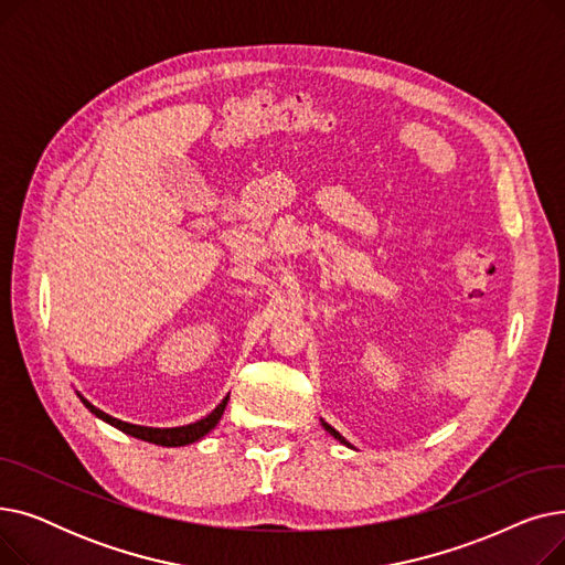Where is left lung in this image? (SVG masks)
Segmentation results:
<instances>
[{"label": "left lung", "mask_w": 565, "mask_h": 565, "mask_svg": "<svg viewBox=\"0 0 565 565\" xmlns=\"http://www.w3.org/2000/svg\"><path fill=\"white\" fill-rule=\"evenodd\" d=\"M322 428H324V430H328V433H330V435H332L334 439H339L341 444H345V447H350V449H352V444H350V441H348V439H345V437H343V435H341L339 430H334V428H332L330 424H324V422H322Z\"/></svg>", "instance_id": "8db88e82"}]
</instances>
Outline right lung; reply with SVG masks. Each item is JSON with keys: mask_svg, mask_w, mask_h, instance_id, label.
I'll list each match as a JSON object with an SVG mask.
<instances>
[{"mask_svg": "<svg viewBox=\"0 0 565 565\" xmlns=\"http://www.w3.org/2000/svg\"><path fill=\"white\" fill-rule=\"evenodd\" d=\"M77 396H79V401L84 403V407H86L88 412H92V414H96V417L103 419L105 424L118 428V430L126 433V435H132V437H137V439L151 441V444H160V447H185V444L199 441L201 437H205L207 433H211V430L220 424L222 414H224V407H226V403H228V396H224L222 403H220L211 414H205L203 419H199V422H194V424H188V426H175V428H148V426H137V424H128V422H121V419H114L111 414L98 409L96 405L88 403L82 394H77Z\"/></svg>", "mask_w": 565, "mask_h": 565, "instance_id": "obj_1", "label": "right lung"}]
</instances>
